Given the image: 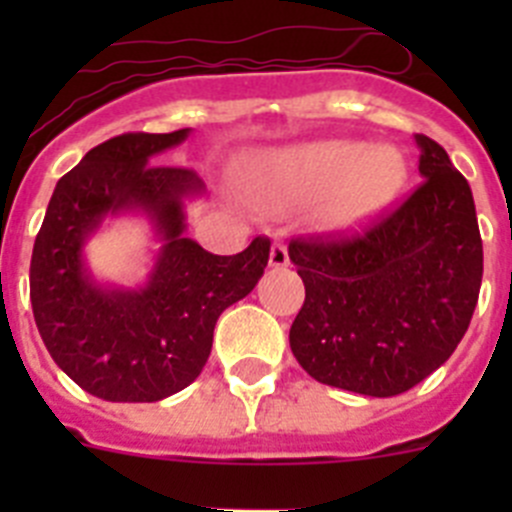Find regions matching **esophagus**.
<instances>
[{
  "label": "esophagus",
  "instance_id": "34e87169",
  "mask_svg": "<svg viewBox=\"0 0 512 512\" xmlns=\"http://www.w3.org/2000/svg\"><path fill=\"white\" fill-rule=\"evenodd\" d=\"M287 264H289L287 243L274 241L271 243V251H269V266H277V269H282V266H287Z\"/></svg>",
  "mask_w": 512,
  "mask_h": 512
}]
</instances>
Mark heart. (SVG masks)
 Segmentation results:
<instances>
[{
  "instance_id": "b5f03b06",
  "label": "heart",
  "mask_w": 512,
  "mask_h": 512,
  "mask_svg": "<svg viewBox=\"0 0 512 512\" xmlns=\"http://www.w3.org/2000/svg\"><path fill=\"white\" fill-rule=\"evenodd\" d=\"M253 179L271 207L292 210L320 200L318 223L348 233L372 223L400 197L410 179V161L392 143L318 140L274 153Z\"/></svg>"
}]
</instances>
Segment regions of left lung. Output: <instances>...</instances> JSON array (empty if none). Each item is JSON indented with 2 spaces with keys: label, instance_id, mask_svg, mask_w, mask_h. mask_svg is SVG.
I'll return each instance as SVG.
<instances>
[{
  "label": "left lung",
  "instance_id": "obj_1",
  "mask_svg": "<svg viewBox=\"0 0 512 512\" xmlns=\"http://www.w3.org/2000/svg\"><path fill=\"white\" fill-rule=\"evenodd\" d=\"M423 182L361 233L289 243L305 305L289 346L318 382L369 397L408 392L454 354L482 284L469 182L449 153L415 135Z\"/></svg>",
  "mask_w": 512,
  "mask_h": 512
}]
</instances>
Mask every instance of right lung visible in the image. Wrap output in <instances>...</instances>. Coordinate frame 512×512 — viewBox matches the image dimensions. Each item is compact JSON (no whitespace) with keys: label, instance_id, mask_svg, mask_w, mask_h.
Listing matches in <instances>:
<instances>
[{"label":"right lung","instance_id":"add662e5","mask_svg":"<svg viewBox=\"0 0 512 512\" xmlns=\"http://www.w3.org/2000/svg\"><path fill=\"white\" fill-rule=\"evenodd\" d=\"M174 133L104 140L61 176L30 261V302L48 354L81 390L110 402H156L200 377L225 307L256 287L271 241L215 256L184 238V197L205 192L194 171L158 166ZM140 211L165 246L146 288H102L83 264V243L107 214Z\"/></svg>","mask_w":512,"mask_h":512}]
</instances>
